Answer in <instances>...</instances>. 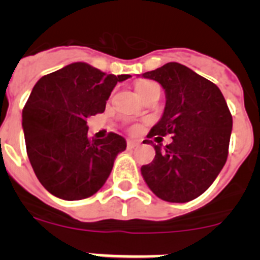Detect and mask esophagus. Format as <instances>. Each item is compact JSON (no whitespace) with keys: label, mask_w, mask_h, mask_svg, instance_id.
Here are the masks:
<instances>
[{"label":"esophagus","mask_w":260,"mask_h":260,"mask_svg":"<svg viewBox=\"0 0 260 260\" xmlns=\"http://www.w3.org/2000/svg\"><path fill=\"white\" fill-rule=\"evenodd\" d=\"M139 142L137 141H133V139H127V148L128 150H133V148H137V147H139Z\"/></svg>","instance_id":"1"}]
</instances>
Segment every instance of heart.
I'll use <instances>...</instances> for the list:
<instances>
[{"label":"heart","mask_w":260,"mask_h":260,"mask_svg":"<svg viewBox=\"0 0 260 260\" xmlns=\"http://www.w3.org/2000/svg\"><path fill=\"white\" fill-rule=\"evenodd\" d=\"M155 87L158 86L155 82H152V80H139V82L135 84V89H137L138 95L141 96V98L143 95H146L147 92H150L151 89L155 88Z\"/></svg>","instance_id":"b5f03b06"}]
</instances>
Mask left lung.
Listing matches in <instances>:
<instances>
[{
    "label": "left lung",
    "instance_id": "1",
    "mask_svg": "<svg viewBox=\"0 0 260 260\" xmlns=\"http://www.w3.org/2000/svg\"><path fill=\"white\" fill-rule=\"evenodd\" d=\"M142 77L161 84L167 99L161 118L148 137L173 135V142L164 148L153 146L155 158L141 168L142 176L157 198L190 202L212 185L225 165L232 114L219 87L178 62Z\"/></svg>",
    "mask_w": 260,
    "mask_h": 260
}]
</instances>
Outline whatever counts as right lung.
<instances>
[{"instance_id": "obj_1", "label": "right lung", "mask_w": 260, "mask_h": 260, "mask_svg": "<svg viewBox=\"0 0 260 260\" xmlns=\"http://www.w3.org/2000/svg\"><path fill=\"white\" fill-rule=\"evenodd\" d=\"M130 75L105 74L74 62L38 80L23 108L27 155L38 180L52 195L80 201L102 189L125 138L109 133L89 139L87 118L103 113L118 82Z\"/></svg>"}]
</instances>
